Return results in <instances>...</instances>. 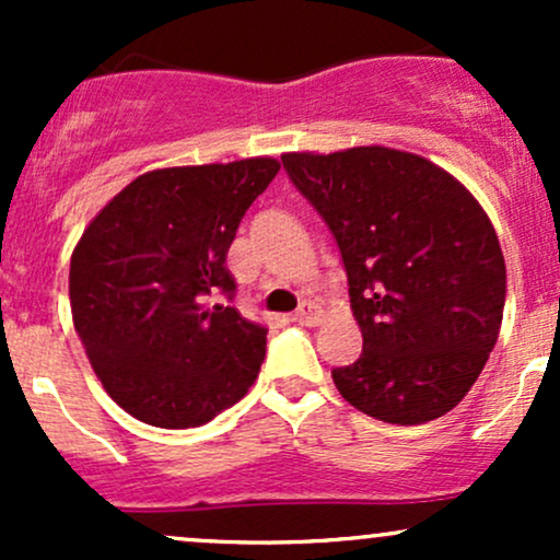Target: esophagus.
I'll use <instances>...</instances> for the list:
<instances>
[{
    "label": "esophagus",
    "instance_id": "esophagus-1",
    "mask_svg": "<svg viewBox=\"0 0 560 560\" xmlns=\"http://www.w3.org/2000/svg\"><path fill=\"white\" fill-rule=\"evenodd\" d=\"M292 320H298V324H305V326H313V324H318V320H320V313H318V307L313 305V302H302L300 311L294 313Z\"/></svg>",
    "mask_w": 560,
    "mask_h": 560
}]
</instances>
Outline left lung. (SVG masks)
Here are the masks:
<instances>
[{
	"instance_id": "left-lung-1",
	"label": "left lung",
	"mask_w": 560,
	"mask_h": 560,
	"mask_svg": "<svg viewBox=\"0 0 560 560\" xmlns=\"http://www.w3.org/2000/svg\"><path fill=\"white\" fill-rule=\"evenodd\" d=\"M281 163L342 253L363 352L339 395L378 421L445 416L485 369L505 307V260L477 197L392 147L287 152Z\"/></svg>"
}]
</instances>
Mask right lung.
Here are the masks:
<instances>
[{
  "mask_svg": "<svg viewBox=\"0 0 560 560\" xmlns=\"http://www.w3.org/2000/svg\"><path fill=\"white\" fill-rule=\"evenodd\" d=\"M279 160L141 173L92 218L70 258V313L96 378L160 429L213 421L258 378L268 329L234 294L226 255Z\"/></svg>",
  "mask_w": 560,
  "mask_h": 560,
  "instance_id": "obj_1",
  "label": "right lung"
}]
</instances>
